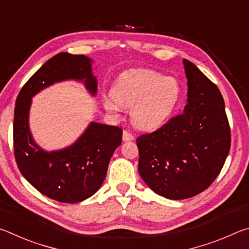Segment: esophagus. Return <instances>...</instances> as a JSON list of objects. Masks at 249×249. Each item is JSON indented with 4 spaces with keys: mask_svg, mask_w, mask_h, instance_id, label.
Wrapping results in <instances>:
<instances>
[{
    "mask_svg": "<svg viewBox=\"0 0 249 249\" xmlns=\"http://www.w3.org/2000/svg\"><path fill=\"white\" fill-rule=\"evenodd\" d=\"M134 140V136L132 134H130L129 132H127V130H124L123 132V141L124 142H130Z\"/></svg>",
    "mask_w": 249,
    "mask_h": 249,
    "instance_id": "obj_1",
    "label": "esophagus"
}]
</instances>
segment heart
Instances as JSON below:
<instances>
[{
    "instance_id": "b5f03b06",
    "label": "heart",
    "mask_w": 249,
    "mask_h": 249,
    "mask_svg": "<svg viewBox=\"0 0 249 249\" xmlns=\"http://www.w3.org/2000/svg\"><path fill=\"white\" fill-rule=\"evenodd\" d=\"M182 96L179 80L163 77L153 70L137 69L121 74L102 96L104 108L120 115L123 108L132 107L130 120L141 130L157 129L174 114Z\"/></svg>"
}]
</instances>
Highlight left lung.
Wrapping results in <instances>:
<instances>
[{
    "instance_id": "obj_1",
    "label": "left lung",
    "mask_w": 249,
    "mask_h": 249,
    "mask_svg": "<svg viewBox=\"0 0 249 249\" xmlns=\"http://www.w3.org/2000/svg\"><path fill=\"white\" fill-rule=\"evenodd\" d=\"M188 100L183 113L137 138L138 172L155 193L170 200L199 195L215 180L231 148V129L218 88L183 59Z\"/></svg>"
}]
</instances>
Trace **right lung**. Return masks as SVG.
I'll use <instances>...</instances> for the list:
<instances>
[{
    "label": "right lung",
    "instance_id": "1",
    "mask_svg": "<svg viewBox=\"0 0 249 249\" xmlns=\"http://www.w3.org/2000/svg\"><path fill=\"white\" fill-rule=\"evenodd\" d=\"M93 60L84 54L60 53L32 75L18 93L14 111V154L20 174L44 196L62 203H77L99 190L108 162L122 144V129L90 122L72 144L45 150L34 140L29 127L33 98L54 83L78 81L95 96L98 80Z\"/></svg>",
    "mask_w": 249,
    "mask_h": 249
}]
</instances>
